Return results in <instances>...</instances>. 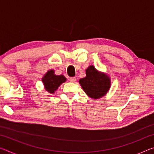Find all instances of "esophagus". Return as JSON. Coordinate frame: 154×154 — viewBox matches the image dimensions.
<instances>
[{
  "mask_svg": "<svg viewBox=\"0 0 154 154\" xmlns=\"http://www.w3.org/2000/svg\"><path fill=\"white\" fill-rule=\"evenodd\" d=\"M69 81L71 82H72V83L75 82H76V78H75V77H70L69 78Z\"/></svg>",
  "mask_w": 154,
  "mask_h": 154,
  "instance_id": "obj_1",
  "label": "esophagus"
}]
</instances>
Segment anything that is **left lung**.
<instances>
[{
    "instance_id": "left-lung-1",
    "label": "left lung",
    "mask_w": 154,
    "mask_h": 154,
    "mask_svg": "<svg viewBox=\"0 0 154 154\" xmlns=\"http://www.w3.org/2000/svg\"><path fill=\"white\" fill-rule=\"evenodd\" d=\"M79 83L90 97L97 99L108 92L111 82L107 75L98 72L94 66H90L86 69V77L81 79Z\"/></svg>"
}]
</instances>
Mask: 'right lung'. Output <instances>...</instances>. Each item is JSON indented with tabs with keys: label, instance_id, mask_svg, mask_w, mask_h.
I'll use <instances>...</instances> for the list:
<instances>
[{
	"label": "right lung",
	"instance_id": "right-lung-1",
	"mask_svg": "<svg viewBox=\"0 0 154 154\" xmlns=\"http://www.w3.org/2000/svg\"><path fill=\"white\" fill-rule=\"evenodd\" d=\"M42 82L45 90L49 93H54L62 83L66 82V78L62 75H56L54 70H51L43 77Z\"/></svg>",
	"mask_w": 154,
	"mask_h": 154
}]
</instances>
